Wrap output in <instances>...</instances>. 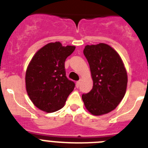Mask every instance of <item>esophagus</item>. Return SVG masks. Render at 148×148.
Here are the masks:
<instances>
[{
    "label": "esophagus",
    "mask_w": 148,
    "mask_h": 148,
    "mask_svg": "<svg viewBox=\"0 0 148 148\" xmlns=\"http://www.w3.org/2000/svg\"><path fill=\"white\" fill-rule=\"evenodd\" d=\"M79 83H80V79L78 80V81H77V83H76V87H77V88H79Z\"/></svg>",
    "instance_id": "34e87169"
}]
</instances>
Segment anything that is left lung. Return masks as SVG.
Masks as SVG:
<instances>
[{
    "label": "left lung",
    "instance_id": "left-lung-1",
    "mask_svg": "<svg viewBox=\"0 0 148 148\" xmlns=\"http://www.w3.org/2000/svg\"><path fill=\"white\" fill-rule=\"evenodd\" d=\"M83 53L89 64L93 87L83 94L86 108L101 115L115 110L125 95L127 74L119 53L106 44L86 45Z\"/></svg>",
    "mask_w": 148,
    "mask_h": 148
}]
</instances>
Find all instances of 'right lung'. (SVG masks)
<instances>
[{"label":"right lung","instance_id":"obj_1","mask_svg":"<svg viewBox=\"0 0 148 148\" xmlns=\"http://www.w3.org/2000/svg\"><path fill=\"white\" fill-rule=\"evenodd\" d=\"M75 46L49 43L38 50L28 65L26 89L33 104L46 112H53L65 105L75 83L66 77L65 62Z\"/></svg>","mask_w":148,"mask_h":148}]
</instances>
